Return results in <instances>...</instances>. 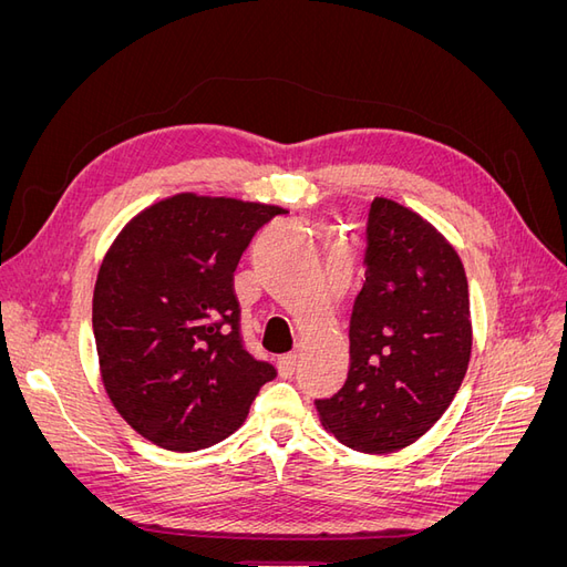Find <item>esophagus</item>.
Masks as SVG:
<instances>
[{"label": "esophagus", "mask_w": 567, "mask_h": 567, "mask_svg": "<svg viewBox=\"0 0 567 567\" xmlns=\"http://www.w3.org/2000/svg\"><path fill=\"white\" fill-rule=\"evenodd\" d=\"M296 367H298V357L296 354H284L279 359V373L284 375V379H290V375L296 373Z\"/></svg>", "instance_id": "obj_1"}]
</instances>
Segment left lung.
Returning <instances> with one entry per match:
<instances>
[{"label":"left lung","instance_id":"left-lung-1","mask_svg":"<svg viewBox=\"0 0 567 567\" xmlns=\"http://www.w3.org/2000/svg\"><path fill=\"white\" fill-rule=\"evenodd\" d=\"M471 346L468 281L456 250L414 210L373 198L348 379L333 398L315 400L323 427L364 454L409 447L452 404Z\"/></svg>","mask_w":567,"mask_h":567}]
</instances>
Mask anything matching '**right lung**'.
Wrapping results in <instances>:
<instances>
[{
    "label": "right lung",
    "instance_id": "right-lung-1",
    "mask_svg": "<svg viewBox=\"0 0 567 567\" xmlns=\"http://www.w3.org/2000/svg\"><path fill=\"white\" fill-rule=\"evenodd\" d=\"M288 210L179 194L120 231L99 269L92 326L101 379L136 433L169 452L229 437L277 379L246 350L234 271Z\"/></svg>",
    "mask_w": 567,
    "mask_h": 567
}]
</instances>
